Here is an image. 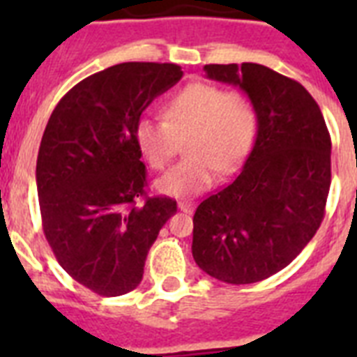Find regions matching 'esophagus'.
<instances>
[{
  "label": "esophagus",
  "instance_id": "34e87169",
  "mask_svg": "<svg viewBox=\"0 0 357 357\" xmlns=\"http://www.w3.org/2000/svg\"><path fill=\"white\" fill-rule=\"evenodd\" d=\"M178 207H179V209H181V211H183V213H192V211H195L196 204H195V202H192V200H183V202H179Z\"/></svg>",
  "mask_w": 357,
  "mask_h": 357
}]
</instances>
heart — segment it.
I'll return each instance as SVG.
<instances>
[{"label":"heart","instance_id":"heart-1","mask_svg":"<svg viewBox=\"0 0 357 357\" xmlns=\"http://www.w3.org/2000/svg\"><path fill=\"white\" fill-rule=\"evenodd\" d=\"M255 135L254 103L244 92L190 83L165 105V119L135 123V142L153 170H162L185 140L187 159L157 179L155 189L189 198L209 189L217 170L231 172L248 153Z\"/></svg>","mask_w":357,"mask_h":357}]
</instances>
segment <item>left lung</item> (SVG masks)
Instances as JSON below:
<instances>
[{"mask_svg":"<svg viewBox=\"0 0 357 357\" xmlns=\"http://www.w3.org/2000/svg\"><path fill=\"white\" fill-rule=\"evenodd\" d=\"M204 70L252 100L257 135L237 178L196 209L192 257L220 282H261L285 268L321 226L332 140L317 102L294 79L255 63Z\"/></svg>","mask_w":357,"mask_h":357,"instance_id":"obj_1","label":"left lung"}]
</instances>
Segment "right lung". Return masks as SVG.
Listing matches in <instances>:
<instances>
[{
	"mask_svg": "<svg viewBox=\"0 0 357 357\" xmlns=\"http://www.w3.org/2000/svg\"><path fill=\"white\" fill-rule=\"evenodd\" d=\"M181 77L172 63L114 64L66 92L42 135L36 190L44 235L59 265L102 296L139 285L148 250L178 211L172 198L146 196L135 123Z\"/></svg>",
	"mask_w": 357,
	"mask_h": 357,
	"instance_id": "1",
	"label": "right lung"
}]
</instances>
